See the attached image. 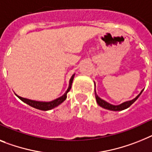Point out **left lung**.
Instances as JSON below:
<instances>
[{"mask_svg":"<svg viewBox=\"0 0 152 152\" xmlns=\"http://www.w3.org/2000/svg\"><path fill=\"white\" fill-rule=\"evenodd\" d=\"M142 91H143V90H142ZM142 91H141V94H139V95H137V96L134 99V100H130V101L124 102V103H123V104H120V105H117V106L110 104L109 103H107V102L104 101V100L100 99L97 95H96V99L97 104H99L100 107L104 108V109H107V110H113V111H119V110H123L124 109H127V108L129 107L130 106L132 105V104H133L136 100H137V99L139 97V96L141 95Z\"/></svg>","mask_w":152,"mask_h":152,"instance_id":"1","label":"left lung"}]
</instances>
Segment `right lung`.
Masks as SVG:
<instances>
[{
  "label": "right lung",
  "instance_id": "add662e5",
  "mask_svg": "<svg viewBox=\"0 0 152 152\" xmlns=\"http://www.w3.org/2000/svg\"><path fill=\"white\" fill-rule=\"evenodd\" d=\"M73 78H74V75L71 77V79H70L69 86L68 90H66V92L65 93L64 95H62V96H60V97L57 98V99L52 100V101L51 102L35 101V100H28V99H25V98L21 97V96H19L18 95L17 96L20 99V100H22L24 103L28 104L29 106H31V107H32L34 108H36V109L41 110H48L53 109L54 107H57V106H58L59 104H62V102L64 101V100L66 99V97H67V93L69 91L70 89H71V86H72V80H73Z\"/></svg>",
  "mask_w": 152,
  "mask_h": 152
}]
</instances>
